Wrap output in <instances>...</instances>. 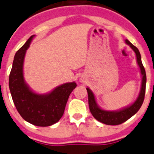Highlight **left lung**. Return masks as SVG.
I'll return each instance as SVG.
<instances>
[{"mask_svg":"<svg viewBox=\"0 0 154 154\" xmlns=\"http://www.w3.org/2000/svg\"><path fill=\"white\" fill-rule=\"evenodd\" d=\"M126 44L130 45L133 51H134L137 57V63H138L139 67H140V72L142 75V83H141V88H140V92L139 94V96L136 101L133 103L132 105L129 106L128 107L125 108L123 109H121L119 111H106L101 109L100 107H98L97 105L96 101H95V97L93 92L87 88L88 94V105L89 109H90L91 112L92 116L96 119L97 121L104 123L106 125H116L122 124L125 122V121L131 118L132 116H134L139 109L141 106L142 103L144 100V95H145L146 91V81H147V77H146V72L144 67L142 64L141 58H140V54L139 52L138 49L135 46L132 45L128 40H125Z\"/></svg>","mask_w":154,"mask_h":154,"instance_id":"1","label":"left lung"}]
</instances>
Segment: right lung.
I'll return each mask as SVG.
<instances>
[{
  "mask_svg": "<svg viewBox=\"0 0 154 154\" xmlns=\"http://www.w3.org/2000/svg\"><path fill=\"white\" fill-rule=\"evenodd\" d=\"M34 36L16 53L9 76V88L17 111L26 121L37 126H50L63 116L69 94L77 85L66 83L45 95L37 94L29 88L23 79V61Z\"/></svg>",
  "mask_w": 154,
  "mask_h": 154,
  "instance_id": "add662e5",
  "label": "right lung"
}]
</instances>
